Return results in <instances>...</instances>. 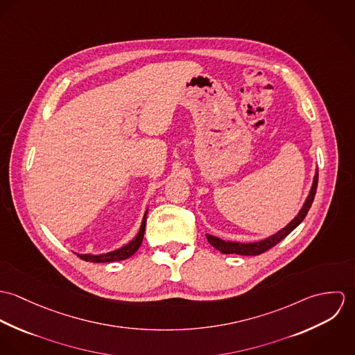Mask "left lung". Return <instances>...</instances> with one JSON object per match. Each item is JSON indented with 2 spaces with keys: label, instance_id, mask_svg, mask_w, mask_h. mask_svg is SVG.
Returning <instances> with one entry per match:
<instances>
[{
  "label": "left lung",
  "instance_id": "8db88e82",
  "mask_svg": "<svg viewBox=\"0 0 355 355\" xmlns=\"http://www.w3.org/2000/svg\"><path fill=\"white\" fill-rule=\"evenodd\" d=\"M317 182H318V168H315V173L313 178V183L309 191V196L306 197L304 205L301 207V210L298 211V214L282 230H279L276 234H272L263 239L259 241H254V242H236V241H224L220 239L214 235L206 234V239L207 242L217 249L218 252L223 254H239V255H258V254L263 253L266 250H269L270 248L276 246L280 241H283L291 231H294L302 221H304L313 200L315 196V190H317Z\"/></svg>",
  "mask_w": 355,
  "mask_h": 355
}]
</instances>
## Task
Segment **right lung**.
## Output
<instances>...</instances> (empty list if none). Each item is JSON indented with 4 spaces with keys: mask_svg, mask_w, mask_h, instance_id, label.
<instances>
[{
    "mask_svg": "<svg viewBox=\"0 0 355 355\" xmlns=\"http://www.w3.org/2000/svg\"><path fill=\"white\" fill-rule=\"evenodd\" d=\"M148 210L145 211L144 214V218H142V224H141V228L138 231V234L135 235V238L132 241H130L127 245H124L123 248L117 249V250H113V252H109V253L103 254H80L76 253L78 257H80L82 259L85 261H90V262H113V261H121V259H127L130 258L131 255L138 252V249L141 248L142 245V241H144V235H145V228H146V216H148Z\"/></svg>",
    "mask_w": 355,
    "mask_h": 355,
    "instance_id": "1",
    "label": "right lung"
}]
</instances>
